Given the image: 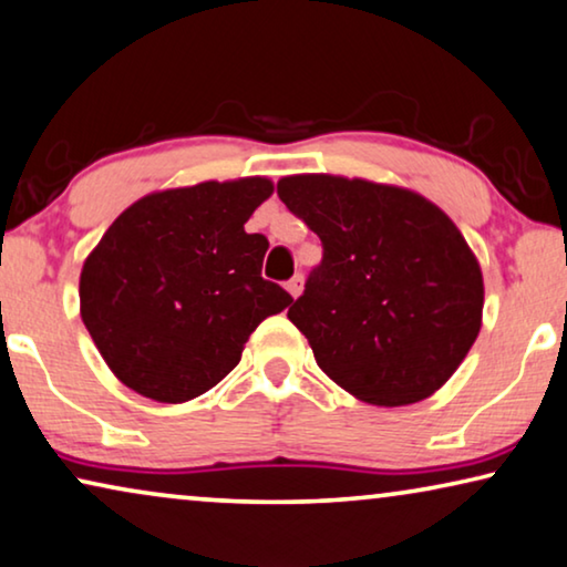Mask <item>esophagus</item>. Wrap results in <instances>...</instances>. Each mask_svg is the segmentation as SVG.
Here are the masks:
<instances>
[{"mask_svg": "<svg viewBox=\"0 0 567 567\" xmlns=\"http://www.w3.org/2000/svg\"><path fill=\"white\" fill-rule=\"evenodd\" d=\"M287 292H290L292 295V298H298V295H300V290H302V275H295L292 277V280H287Z\"/></svg>", "mask_w": 567, "mask_h": 567, "instance_id": "obj_1", "label": "esophagus"}]
</instances>
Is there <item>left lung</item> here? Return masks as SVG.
Segmentation results:
<instances>
[{"instance_id": "8db88e82", "label": "left lung", "mask_w": 567, "mask_h": 567, "mask_svg": "<svg viewBox=\"0 0 567 567\" xmlns=\"http://www.w3.org/2000/svg\"><path fill=\"white\" fill-rule=\"evenodd\" d=\"M277 195L323 244L287 310L318 367L372 405L436 393L483 323L481 265L450 215L413 189L333 174L282 177Z\"/></svg>"}]
</instances>
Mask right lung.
Masks as SVG:
<instances>
[{
  "label": "right lung",
  "instance_id": "add662e5",
  "mask_svg": "<svg viewBox=\"0 0 567 567\" xmlns=\"http://www.w3.org/2000/svg\"><path fill=\"white\" fill-rule=\"evenodd\" d=\"M267 177L162 189L117 215L84 259L79 308L117 380L158 403L203 395L292 298L261 277L269 241L244 223Z\"/></svg>",
  "mask_w": 567,
  "mask_h": 567
}]
</instances>
